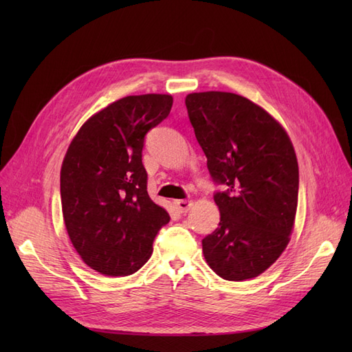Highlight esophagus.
Wrapping results in <instances>:
<instances>
[{
    "mask_svg": "<svg viewBox=\"0 0 352 352\" xmlns=\"http://www.w3.org/2000/svg\"><path fill=\"white\" fill-rule=\"evenodd\" d=\"M175 206L180 212H186L190 206H192V201H188V199H176L175 201Z\"/></svg>",
    "mask_w": 352,
    "mask_h": 352,
    "instance_id": "34e87169",
    "label": "esophagus"
}]
</instances>
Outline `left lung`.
Wrapping results in <instances>:
<instances>
[{
	"instance_id": "8db88e82",
	"label": "left lung",
	"mask_w": 352,
	"mask_h": 352,
	"mask_svg": "<svg viewBox=\"0 0 352 352\" xmlns=\"http://www.w3.org/2000/svg\"><path fill=\"white\" fill-rule=\"evenodd\" d=\"M212 180L219 228L202 239L210 267L226 280L257 278L280 257L294 229L298 162L279 122L248 98L208 91L185 98Z\"/></svg>"
}]
</instances>
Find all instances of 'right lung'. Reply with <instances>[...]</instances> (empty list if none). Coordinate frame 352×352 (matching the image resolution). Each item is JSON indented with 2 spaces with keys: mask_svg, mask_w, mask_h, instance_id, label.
I'll list each match as a JSON object with an SVG mask.
<instances>
[{
  "mask_svg": "<svg viewBox=\"0 0 352 352\" xmlns=\"http://www.w3.org/2000/svg\"><path fill=\"white\" fill-rule=\"evenodd\" d=\"M172 95H131L82 124L60 173L63 219L83 263L105 276L140 270L168 212L148 195L145 135L172 110Z\"/></svg>",
  "mask_w": 352,
  "mask_h": 352,
  "instance_id": "obj_1",
  "label": "right lung"
}]
</instances>
